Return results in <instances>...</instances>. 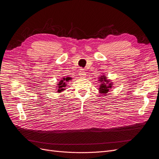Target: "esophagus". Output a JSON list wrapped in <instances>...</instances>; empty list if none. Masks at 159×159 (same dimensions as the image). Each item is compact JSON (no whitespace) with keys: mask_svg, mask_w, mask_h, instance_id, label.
Returning a JSON list of instances; mask_svg holds the SVG:
<instances>
[{"mask_svg":"<svg viewBox=\"0 0 159 159\" xmlns=\"http://www.w3.org/2000/svg\"><path fill=\"white\" fill-rule=\"evenodd\" d=\"M79 75L81 76L82 77H83V76H84L86 75V72H85L84 69H83V68H81V69H80V70H79Z\"/></svg>","mask_w":159,"mask_h":159,"instance_id":"esophagus-1","label":"esophagus"}]
</instances>
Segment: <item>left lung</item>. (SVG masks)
<instances>
[{"label": "left lung", "mask_w": 159, "mask_h": 159, "mask_svg": "<svg viewBox=\"0 0 159 159\" xmlns=\"http://www.w3.org/2000/svg\"><path fill=\"white\" fill-rule=\"evenodd\" d=\"M100 79V78H99ZM101 81V83L102 82V83L101 84V87L99 88V90L100 93H101V94H106L108 91H109V89L112 88V83H109V80H107L106 77H105V76H101V79H100Z\"/></svg>", "instance_id": "left-lung-1"}]
</instances>
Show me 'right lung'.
<instances>
[{
  "label": "right lung",
  "instance_id": "1",
  "mask_svg": "<svg viewBox=\"0 0 159 159\" xmlns=\"http://www.w3.org/2000/svg\"><path fill=\"white\" fill-rule=\"evenodd\" d=\"M70 77H67V78H63L61 80H60V82L58 84V93H61V91H62V90H64L65 89L64 87H65L66 86V83H67L68 81H69L70 80Z\"/></svg>",
  "mask_w": 159,
  "mask_h": 159
}]
</instances>
